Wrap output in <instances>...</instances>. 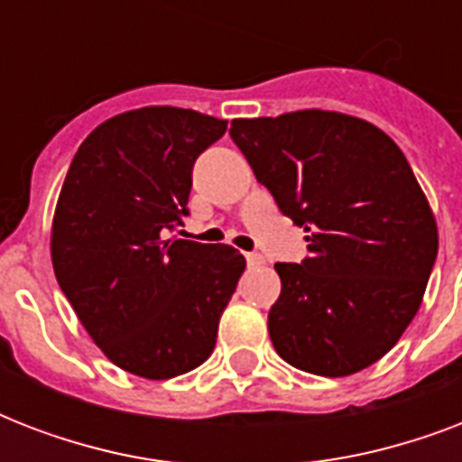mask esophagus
<instances>
[{
	"label": "esophagus",
	"instance_id": "obj_1",
	"mask_svg": "<svg viewBox=\"0 0 462 462\" xmlns=\"http://www.w3.org/2000/svg\"><path fill=\"white\" fill-rule=\"evenodd\" d=\"M246 263H249L252 268L261 266V263H263V256H261V254H256V252H249V254H246Z\"/></svg>",
	"mask_w": 462,
	"mask_h": 462
}]
</instances>
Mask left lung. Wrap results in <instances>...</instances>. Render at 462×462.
<instances>
[{"instance_id":"left-lung-1","label":"left lung","mask_w":462,"mask_h":462,"mask_svg":"<svg viewBox=\"0 0 462 462\" xmlns=\"http://www.w3.org/2000/svg\"><path fill=\"white\" fill-rule=\"evenodd\" d=\"M230 136L282 216L309 232L302 263H275V352L319 376L374 365L415 319L439 252L402 151L365 119L323 110L235 119Z\"/></svg>"}]
</instances>
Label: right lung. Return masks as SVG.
<instances>
[{"label": "right lung", "mask_w": 462, "mask_h": 462, "mask_svg": "<svg viewBox=\"0 0 462 462\" xmlns=\"http://www.w3.org/2000/svg\"><path fill=\"white\" fill-rule=\"evenodd\" d=\"M227 129L181 107L100 125L76 151L52 225L61 292L125 372L172 379L203 365L245 271L227 245L167 239L189 216L191 167Z\"/></svg>", "instance_id": "right-lung-1"}]
</instances>
